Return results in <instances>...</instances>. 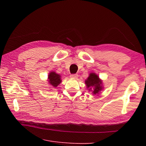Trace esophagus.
Segmentation results:
<instances>
[{"mask_svg": "<svg viewBox=\"0 0 146 146\" xmlns=\"http://www.w3.org/2000/svg\"><path fill=\"white\" fill-rule=\"evenodd\" d=\"M78 74H71L70 76V78H77L78 77Z\"/></svg>", "mask_w": 146, "mask_h": 146, "instance_id": "34e87169", "label": "esophagus"}]
</instances>
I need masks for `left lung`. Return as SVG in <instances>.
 Instances as JSON below:
<instances>
[{
	"mask_svg": "<svg viewBox=\"0 0 146 146\" xmlns=\"http://www.w3.org/2000/svg\"><path fill=\"white\" fill-rule=\"evenodd\" d=\"M85 84L87 88L90 91H92L93 94H98L102 90V81L99 78L98 75L94 72L90 74L89 77L85 80Z\"/></svg>",
	"mask_w": 146,
	"mask_h": 146,
	"instance_id": "8db88e82",
	"label": "left lung"
}]
</instances>
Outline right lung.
<instances>
[{
  "label": "right lung",
  "instance_id": "right-lung-1",
  "mask_svg": "<svg viewBox=\"0 0 146 146\" xmlns=\"http://www.w3.org/2000/svg\"><path fill=\"white\" fill-rule=\"evenodd\" d=\"M48 81L51 86L56 88L61 82V76L54 71L50 72L48 76Z\"/></svg>",
  "mask_w": 146,
  "mask_h": 146
}]
</instances>
